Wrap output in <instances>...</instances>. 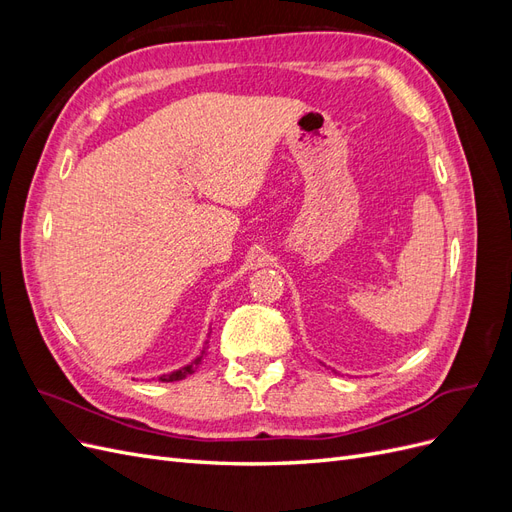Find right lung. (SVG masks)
I'll list each match as a JSON object with an SVG mask.
<instances>
[{"label":"right lung","instance_id":"obj_1","mask_svg":"<svg viewBox=\"0 0 512 512\" xmlns=\"http://www.w3.org/2000/svg\"><path fill=\"white\" fill-rule=\"evenodd\" d=\"M205 350H207V348L200 350V356H196V359H194L190 365H185V367H181V369H177V371H170V374H164V376H160V380H162V382H177V380L188 378L190 374H194V369L198 367V363L203 361Z\"/></svg>","mask_w":512,"mask_h":512}]
</instances>
